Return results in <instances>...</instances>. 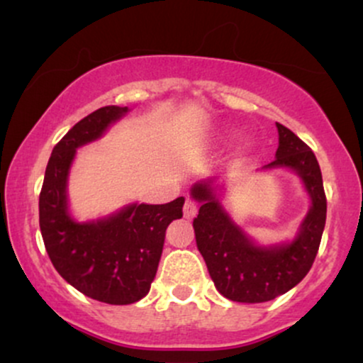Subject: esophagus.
Returning <instances> with one entry per match:
<instances>
[{
	"mask_svg": "<svg viewBox=\"0 0 363 363\" xmlns=\"http://www.w3.org/2000/svg\"><path fill=\"white\" fill-rule=\"evenodd\" d=\"M196 211H198V205H196V203L191 198H186V201H184V216H186V218H193V216L196 215Z\"/></svg>",
	"mask_w": 363,
	"mask_h": 363,
	"instance_id": "esophagus-1",
	"label": "esophagus"
}]
</instances>
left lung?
<instances>
[{"mask_svg":"<svg viewBox=\"0 0 363 363\" xmlns=\"http://www.w3.org/2000/svg\"><path fill=\"white\" fill-rule=\"evenodd\" d=\"M277 158L264 169L286 167L301 176L312 206L301 232L289 244L259 247L245 237L216 199L211 181L193 186L201 203L194 218L196 245L206 262L216 290L228 301L259 303L286 294L303 280L318 256L326 223V194L314 152L289 128L277 123Z\"/></svg>","mask_w":363,"mask_h":363,"instance_id":"1","label":"left lung"}]
</instances>
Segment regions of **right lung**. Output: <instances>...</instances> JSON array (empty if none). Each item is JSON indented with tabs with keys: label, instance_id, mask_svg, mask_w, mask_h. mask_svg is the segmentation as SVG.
Segmentation results:
<instances>
[{
	"label": "right lung",
	"instance_id": "1",
	"mask_svg": "<svg viewBox=\"0 0 363 363\" xmlns=\"http://www.w3.org/2000/svg\"><path fill=\"white\" fill-rule=\"evenodd\" d=\"M128 107L106 106L78 121L51 153L39 196V225L56 272L94 301L126 306L150 291L165 230L182 216L184 198L165 205H129L97 222L78 223L68 213L66 181L74 152L101 138Z\"/></svg>",
	"mask_w": 363,
	"mask_h": 363
}]
</instances>
